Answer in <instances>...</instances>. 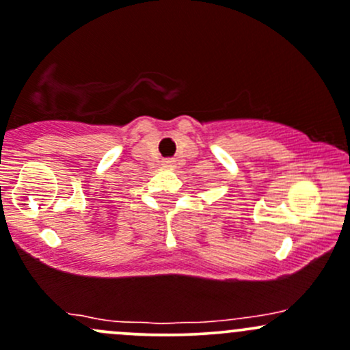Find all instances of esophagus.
<instances>
[{"mask_svg": "<svg viewBox=\"0 0 350 350\" xmlns=\"http://www.w3.org/2000/svg\"><path fill=\"white\" fill-rule=\"evenodd\" d=\"M164 165H167V167H172V165H174V161H172V159H165L164 161Z\"/></svg>", "mask_w": 350, "mask_h": 350, "instance_id": "34e87169", "label": "esophagus"}]
</instances>
